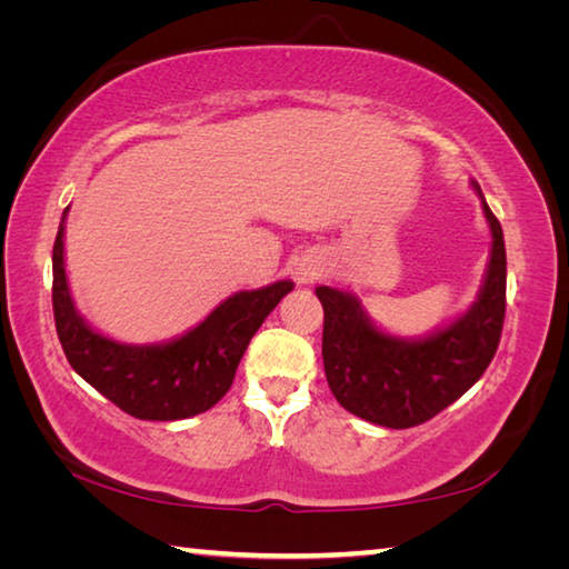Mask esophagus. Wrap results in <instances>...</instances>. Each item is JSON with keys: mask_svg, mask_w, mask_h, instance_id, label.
<instances>
[{"mask_svg": "<svg viewBox=\"0 0 569 569\" xmlns=\"http://www.w3.org/2000/svg\"><path fill=\"white\" fill-rule=\"evenodd\" d=\"M321 273H323V263L316 256H303L301 261L293 266V278L298 286H308V283L319 281Z\"/></svg>", "mask_w": 569, "mask_h": 569, "instance_id": "34e87169", "label": "esophagus"}]
</instances>
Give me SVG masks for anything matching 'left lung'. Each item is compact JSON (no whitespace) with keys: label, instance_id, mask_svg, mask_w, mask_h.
Wrapping results in <instances>:
<instances>
[{"label":"left lung","instance_id":"8db88e82","mask_svg":"<svg viewBox=\"0 0 569 569\" xmlns=\"http://www.w3.org/2000/svg\"><path fill=\"white\" fill-rule=\"evenodd\" d=\"M481 198V190L475 182ZM492 230V253L477 301L465 316L427 339L383 333L353 293L319 286L323 306V369L346 411L389 429H409L437 417L479 381L502 339L507 253L502 226L481 198Z\"/></svg>","mask_w":569,"mask_h":569}]
</instances>
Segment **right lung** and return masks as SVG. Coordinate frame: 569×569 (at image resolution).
<instances>
[{"mask_svg": "<svg viewBox=\"0 0 569 569\" xmlns=\"http://www.w3.org/2000/svg\"><path fill=\"white\" fill-rule=\"evenodd\" d=\"M64 216L52 248V308L72 369L134 419L176 421L216 407L233 383L253 333L293 283L276 281L230 296L196 329L168 343L112 341L74 308L64 273Z\"/></svg>", "mask_w": 569, "mask_h": 569, "instance_id": "obj_1", "label": "right lung"}]
</instances>
